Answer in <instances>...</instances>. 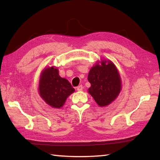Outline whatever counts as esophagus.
<instances>
[{
  "mask_svg": "<svg viewBox=\"0 0 160 160\" xmlns=\"http://www.w3.org/2000/svg\"><path fill=\"white\" fill-rule=\"evenodd\" d=\"M77 91H82V89H83V87H82V85H79L78 87H77Z\"/></svg>",
  "mask_w": 160,
  "mask_h": 160,
  "instance_id": "obj_1",
  "label": "esophagus"
}]
</instances>
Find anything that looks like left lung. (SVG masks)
Listing matches in <instances>:
<instances>
[{
  "mask_svg": "<svg viewBox=\"0 0 160 160\" xmlns=\"http://www.w3.org/2000/svg\"><path fill=\"white\" fill-rule=\"evenodd\" d=\"M101 63V65L98 64L91 68L88 75V80L91 83L89 93L99 106L104 107L113 102L120 93L121 80L113 62L102 60Z\"/></svg>",
  "mask_w": 160,
  "mask_h": 160,
  "instance_id": "obj_1",
  "label": "left lung"
}]
</instances>
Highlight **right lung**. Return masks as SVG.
I'll list each match as a JSON object with an SVG mask.
<instances>
[{"mask_svg":"<svg viewBox=\"0 0 160 160\" xmlns=\"http://www.w3.org/2000/svg\"><path fill=\"white\" fill-rule=\"evenodd\" d=\"M74 88L65 78H61L56 68L49 67L42 71L39 84L40 96L50 106L62 107Z\"/></svg>","mask_w":160,"mask_h":160,"instance_id":"add662e5","label":"right lung"}]
</instances>
